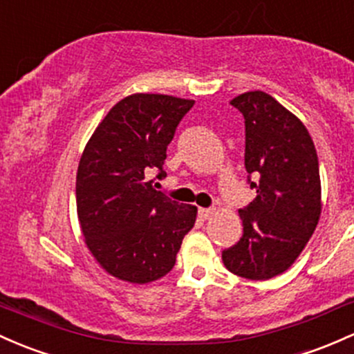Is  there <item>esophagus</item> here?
I'll use <instances>...</instances> for the list:
<instances>
[{
	"instance_id": "34e87169",
	"label": "esophagus",
	"mask_w": 354,
	"mask_h": 354,
	"mask_svg": "<svg viewBox=\"0 0 354 354\" xmlns=\"http://www.w3.org/2000/svg\"><path fill=\"white\" fill-rule=\"evenodd\" d=\"M214 212H216V209H212V207H201L199 209V216L203 219H209L212 214H214Z\"/></svg>"
}]
</instances>
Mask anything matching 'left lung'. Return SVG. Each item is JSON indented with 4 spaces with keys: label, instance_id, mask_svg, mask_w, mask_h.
Segmentation results:
<instances>
[{
    "label": "left lung",
    "instance_id": "8db88e82",
    "mask_svg": "<svg viewBox=\"0 0 354 354\" xmlns=\"http://www.w3.org/2000/svg\"><path fill=\"white\" fill-rule=\"evenodd\" d=\"M231 104L245 118V167L257 197L239 209L243 236L223 263L243 279L268 280L292 267L317 226V153L302 121L270 94L250 91Z\"/></svg>",
    "mask_w": 354,
    "mask_h": 354
}]
</instances>
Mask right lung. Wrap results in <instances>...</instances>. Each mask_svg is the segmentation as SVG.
I'll list each match as a JSON object with an SVG mask.
<instances>
[{
    "instance_id": "obj_1",
    "label": "right lung",
    "mask_w": 354,
    "mask_h": 354,
    "mask_svg": "<svg viewBox=\"0 0 354 354\" xmlns=\"http://www.w3.org/2000/svg\"><path fill=\"white\" fill-rule=\"evenodd\" d=\"M192 100L131 94L116 102L82 151L75 201L86 245L109 275L150 283L176 265L197 207L178 204L147 180L163 162Z\"/></svg>"
}]
</instances>
